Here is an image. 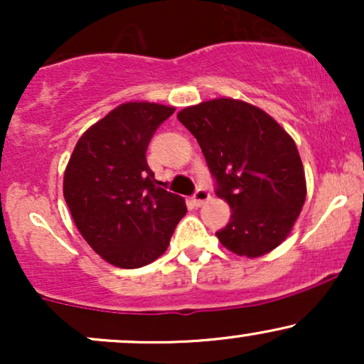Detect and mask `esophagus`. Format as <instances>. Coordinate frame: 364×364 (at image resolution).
<instances>
[{"label": "esophagus", "instance_id": "1", "mask_svg": "<svg viewBox=\"0 0 364 364\" xmlns=\"http://www.w3.org/2000/svg\"><path fill=\"white\" fill-rule=\"evenodd\" d=\"M207 200H210V193H208L205 188H198V190L195 191V195L191 196V202H193L196 207H202Z\"/></svg>", "mask_w": 364, "mask_h": 364}]
</instances>
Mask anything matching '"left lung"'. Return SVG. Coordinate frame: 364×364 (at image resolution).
Masks as SVG:
<instances>
[{
	"label": "left lung",
	"mask_w": 364,
	"mask_h": 364,
	"mask_svg": "<svg viewBox=\"0 0 364 364\" xmlns=\"http://www.w3.org/2000/svg\"><path fill=\"white\" fill-rule=\"evenodd\" d=\"M178 119L198 141L231 207V220L215 232L240 257L272 252L291 235L306 198V179L289 133L260 107L219 97L185 107Z\"/></svg>",
	"instance_id": "1"
}]
</instances>
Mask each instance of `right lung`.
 I'll return each mask as SVG.
<instances>
[{"label": "right lung", "instance_id": "obj_1", "mask_svg": "<svg viewBox=\"0 0 364 364\" xmlns=\"http://www.w3.org/2000/svg\"><path fill=\"white\" fill-rule=\"evenodd\" d=\"M173 106L124 102L78 139L63 195L83 240L119 269L157 260L186 214L185 198L159 186L147 164L149 141Z\"/></svg>", "mask_w": 364, "mask_h": 364}]
</instances>
